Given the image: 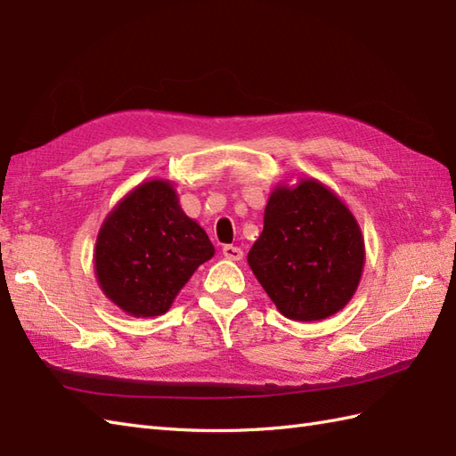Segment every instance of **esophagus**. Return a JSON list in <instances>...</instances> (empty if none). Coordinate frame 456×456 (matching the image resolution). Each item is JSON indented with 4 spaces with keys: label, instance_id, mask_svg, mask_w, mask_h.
<instances>
[{
    "label": "esophagus",
    "instance_id": "1",
    "mask_svg": "<svg viewBox=\"0 0 456 456\" xmlns=\"http://www.w3.org/2000/svg\"><path fill=\"white\" fill-rule=\"evenodd\" d=\"M222 255H224L226 259L240 261V259L243 257V251H241V248H238V246H224V248H222Z\"/></svg>",
    "mask_w": 456,
    "mask_h": 456
}]
</instances>
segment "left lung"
Listing matches in <instances>:
<instances>
[{"label":"left lung","instance_id":"8db88e82","mask_svg":"<svg viewBox=\"0 0 456 456\" xmlns=\"http://www.w3.org/2000/svg\"><path fill=\"white\" fill-rule=\"evenodd\" d=\"M248 263L279 312L325 319L348 304L363 269V240L350 210L325 185L276 187Z\"/></svg>","mask_w":456,"mask_h":456}]
</instances>
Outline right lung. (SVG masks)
Returning a JSON list of instances; mask_svg holds the SVG:
<instances>
[{"mask_svg":"<svg viewBox=\"0 0 456 456\" xmlns=\"http://www.w3.org/2000/svg\"><path fill=\"white\" fill-rule=\"evenodd\" d=\"M215 255L205 230L187 218L166 182H147L100 228L94 266L100 288L135 317L162 315L199 265Z\"/></svg>","mask_w":456,"mask_h":456,"instance_id":"1","label":"right lung"}]
</instances>
